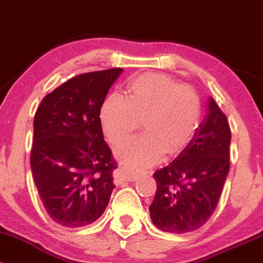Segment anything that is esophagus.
I'll list each match as a JSON object with an SVG mask.
<instances>
[{
  "label": "esophagus",
  "mask_w": 263,
  "mask_h": 263,
  "mask_svg": "<svg viewBox=\"0 0 263 263\" xmlns=\"http://www.w3.org/2000/svg\"><path fill=\"white\" fill-rule=\"evenodd\" d=\"M141 172H137V171H132L129 170V168H122L121 170V177L123 179L126 180H129V182H135V180H137L138 178L142 177Z\"/></svg>",
  "instance_id": "esophagus-1"
}]
</instances>
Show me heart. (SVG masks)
<instances>
[{
	"instance_id": "1",
	"label": "heart",
	"mask_w": 263,
	"mask_h": 263,
	"mask_svg": "<svg viewBox=\"0 0 263 263\" xmlns=\"http://www.w3.org/2000/svg\"><path fill=\"white\" fill-rule=\"evenodd\" d=\"M200 101L189 86H179L163 74H142L127 86V100L111 95L100 108L105 135L117 146L127 140L142 120L146 134L126 142L116 151L129 167H148L164 155L185 148L198 127Z\"/></svg>"
}]
</instances>
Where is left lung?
<instances>
[{
	"label": "left lung",
	"instance_id": "1",
	"mask_svg": "<svg viewBox=\"0 0 263 263\" xmlns=\"http://www.w3.org/2000/svg\"><path fill=\"white\" fill-rule=\"evenodd\" d=\"M230 141L228 119L209 96L204 120L185 148L153 174L157 190L149 215L159 230L185 234L209 220L230 170Z\"/></svg>",
	"mask_w": 263,
	"mask_h": 263
}]
</instances>
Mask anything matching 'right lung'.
Returning <instances> with one entry per match:
<instances>
[{
  "label": "right lung",
  "mask_w": 263,
  "mask_h": 263,
  "mask_svg": "<svg viewBox=\"0 0 263 263\" xmlns=\"http://www.w3.org/2000/svg\"><path fill=\"white\" fill-rule=\"evenodd\" d=\"M122 71L78 75L48 93L35 112L32 174L48 215L65 228L96 221L115 189L117 165L104 140L100 108Z\"/></svg>",
  "instance_id": "right-lung-1"
}]
</instances>
